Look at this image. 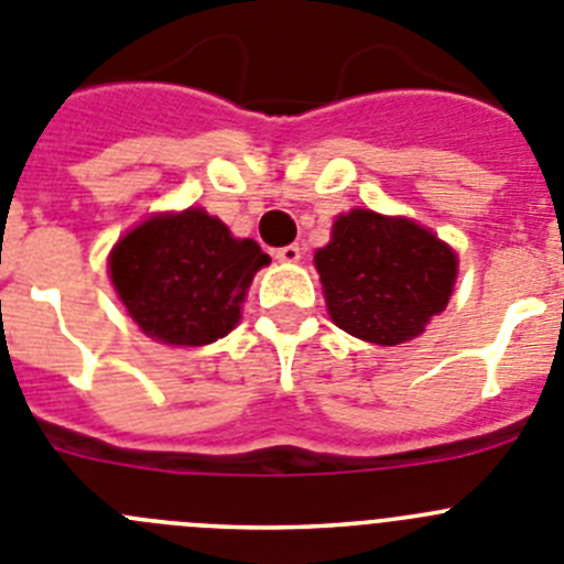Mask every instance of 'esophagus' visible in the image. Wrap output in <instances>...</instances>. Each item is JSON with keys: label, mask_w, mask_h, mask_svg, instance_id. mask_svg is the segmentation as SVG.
<instances>
[{"label": "esophagus", "mask_w": 564, "mask_h": 564, "mask_svg": "<svg viewBox=\"0 0 564 564\" xmlns=\"http://www.w3.org/2000/svg\"><path fill=\"white\" fill-rule=\"evenodd\" d=\"M273 257H276L279 262H299L302 260V248L299 246H282L273 251Z\"/></svg>", "instance_id": "34e87169"}]
</instances>
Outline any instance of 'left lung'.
Listing matches in <instances>:
<instances>
[{
	"label": "left lung",
	"instance_id": "left-lung-1",
	"mask_svg": "<svg viewBox=\"0 0 564 564\" xmlns=\"http://www.w3.org/2000/svg\"><path fill=\"white\" fill-rule=\"evenodd\" d=\"M329 318L344 333L397 346L425 333L451 302L458 257L431 229L371 209L338 215L316 251Z\"/></svg>",
	"mask_w": 564,
	"mask_h": 564
}]
</instances>
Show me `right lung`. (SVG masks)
Returning <instances> with one entry per match:
<instances>
[{"label":"right lung","mask_w":564,"mask_h":564,"mask_svg":"<svg viewBox=\"0 0 564 564\" xmlns=\"http://www.w3.org/2000/svg\"><path fill=\"white\" fill-rule=\"evenodd\" d=\"M271 257L200 206L164 212L128 231L108 257L113 291L148 338L204 346L240 322L248 285Z\"/></svg>","instance_id":"add662e5"}]
</instances>
